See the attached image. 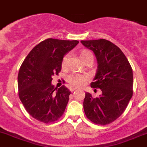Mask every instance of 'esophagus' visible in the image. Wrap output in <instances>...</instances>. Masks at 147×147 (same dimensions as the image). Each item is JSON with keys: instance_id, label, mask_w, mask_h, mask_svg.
Wrapping results in <instances>:
<instances>
[{"instance_id": "34e87169", "label": "esophagus", "mask_w": 147, "mask_h": 147, "mask_svg": "<svg viewBox=\"0 0 147 147\" xmlns=\"http://www.w3.org/2000/svg\"><path fill=\"white\" fill-rule=\"evenodd\" d=\"M69 90H71V92H73V91H74V90H77V88H75V87H70Z\"/></svg>"}]
</instances>
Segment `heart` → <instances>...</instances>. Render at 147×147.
I'll return each mask as SVG.
<instances>
[{
    "label": "heart",
    "instance_id": "b5f03b06",
    "mask_svg": "<svg viewBox=\"0 0 147 147\" xmlns=\"http://www.w3.org/2000/svg\"><path fill=\"white\" fill-rule=\"evenodd\" d=\"M81 58L82 59L83 61H84L86 58L88 57H93L91 51L88 50H83L80 54ZM68 58H69V55H66L63 59L62 65L64 66L67 62ZM89 78V76L88 74H81L79 73H74L71 74L70 75L68 76V81L70 83L71 86H76V87H81V86H84L86 84L87 80Z\"/></svg>",
    "mask_w": 147,
    "mask_h": 147
}]
</instances>
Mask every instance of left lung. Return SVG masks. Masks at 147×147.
Returning <instances> with one entry per match:
<instances>
[{
	"label": "left lung",
	"instance_id": "obj_1",
	"mask_svg": "<svg viewBox=\"0 0 147 147\" xmlns=\"http://www.w3.org/2000/svg\"><path fill=\"white\" fill-rule=\"evenodd\" d=\"M81 42L93 51L98 63L90 86L102 90V94L96 98L86 93L85 114L93 123L107 125L124 113L132 97V69L124 53L110 41L101 39Z\"/></svg>",
	"mask_w": 147,
	"mask_h": 147
}]
</instances>
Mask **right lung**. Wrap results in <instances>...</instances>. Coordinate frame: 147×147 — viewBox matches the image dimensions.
I'll return each mask as SVG.
<instances>
[{
  "instance_id": "1",
  "label": "right lung",
  "mask_w": 147,
  "mask_h": 147,
  "mask_svg": "<svg viewBox=\"0 0 147 147\" xmlns=\"http://www.w3.org/2000/svg\"><path fill=\"white\" fill-rule=\"evenodd\" d=\"M78 42L45 40L30 51L21 65L18 76L19 98L27 112L37 120L49 123L64 113L71 92L64 86L54 88L52 76L59 73L63 57Z\"/></svg>"
}]
</instances>
